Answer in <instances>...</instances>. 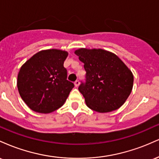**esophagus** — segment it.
Returning a JSON list of instances; mask_svg holds the SVG:
<instances>
[{"label": "esophagus", "mask_w": 159, "mask_h": 159, "mask_svg": "<svg viewBox=\"0 0 159 159\" xmlns=\"http://www.w3.org/2000/svg\"><path fill=\"white\" fill-rule=\"evenodd\" d=\"M74 84H75V86L76 87H78V86H79V84H80V82H79V81H78V80H77V81H75Z\"/></svg>", "instance_id": "esophagus-1"}]
</instances>
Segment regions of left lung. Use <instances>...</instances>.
Listing matches in <instances>:
<instances>
[{
    "label": "left lung",
    "mask_w": 159,
    "mask_h": 159,
    "mask_svg": "<svg viewBox=\"0 0 159 159\" xmlns=\"http://www.w3.org/2000/svg\"><path fill=\"white\" fill-rule=\"evenodd\" d=\"M75 54L87 72L86 83L78 87L87 106L98 113L120 108L132 90V71L117 55L104 49L81 48Z\"/></svg>",
    "instance_id": "8db88e82"
}]
</instances>
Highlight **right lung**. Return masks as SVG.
Instances as JSON below:
<instances>
[{"label": "right lung", "instance_id": "obj_1", "mask_svg": "<svg viewBox=\"0 0 159 159\" xmlns=\"http://www.w3.org/2000/svg\"><path fill=\"white\" fill-rule=\"evenodd\" d=\"M66 51L46 49L34 54L20 69L18 90L25 104L35 112L49 114L63 106L73 83L67 81L63 63Z\"/></svg>", "mask_w": 159, "mask_h": 159}]
</instances>
